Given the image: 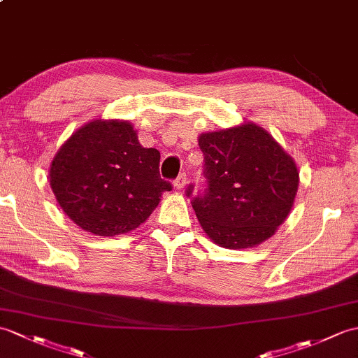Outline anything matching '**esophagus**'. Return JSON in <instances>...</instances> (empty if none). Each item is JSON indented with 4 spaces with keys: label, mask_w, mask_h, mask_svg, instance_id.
<instances>
[{
    "label": "esophagus",
    "mask_w": 358,
    "mask_h": 358,
    "mask_svg": "<svg viewBox=\"0 0 358 358\" xmlns=\"http://www.w3.org/2000/svg\"><path fill=\"white\" fill-rule=\"evenodd\" d=\"M186 182H187V176H186V172H181L180 176L173 180V186H176L178 190H181L182 187L186 186Z\"/></svg>",
    "instance_id": "obj_1"
}]
</instances>
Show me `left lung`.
Masks as SVG:
<instances>
[{
	"instance_id": "1",
	"label": "left lung",
	"mask_w": 358,
	"mask_h": 358,
	"mask_svg": "<svg viewBox=\"0 0 358 358\" xmlns=\"http://www.w3.org/2000/svg\"><path fill=\"white\" fill-rule=\"evenodd\" d=\"M206 186L186 187L203 230L221 247L264 243L285 221L299 186V172L280 145L255 123L207 132L198 138Z\"/></svg>"
}]
</instances>
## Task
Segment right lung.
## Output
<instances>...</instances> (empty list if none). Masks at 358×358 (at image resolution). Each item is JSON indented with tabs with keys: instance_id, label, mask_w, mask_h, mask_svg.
Masks as SVG:
<instances>
[{
	"instance_id": "obj_1",
	"label": "right lung",
	"mask_w": 358,
	"mask_h": 358,
	"mask_svg": "<svg viewBox=\"0 0 358 358\" xmlns=\"http://www.w3.org/2000/svg\"><path fill=\"white\" fill-rule=\"evenodd\" d=\"M160 152L143 148L128 122L94 120L57 151L50 186L69 218L91 234L134 230L172 185L160 177Z\"/></svg>"
}]
</instances>
